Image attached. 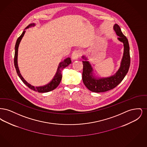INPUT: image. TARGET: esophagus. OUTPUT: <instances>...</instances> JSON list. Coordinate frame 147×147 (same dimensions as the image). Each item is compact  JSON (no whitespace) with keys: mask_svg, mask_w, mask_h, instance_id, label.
I'll use <instances>...</instances> for the list:
<instances>
[{"mask_svg":"<svg viewBox=\"0 0 147 147\" xmlns=\"http://www.w3.org/2000/svg\"><path fill=\"white\" fill-rule=\"evenodd\" d=\"M81 51L79 50H75L73 52L71 55V58L73 60H76L79 56H80Z\"/></svg>","mask_w":147,"mask_h":147,"instance_id":"esophagus-1","label":"esophagus"}]
</instances>
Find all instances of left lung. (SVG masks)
<instances>
[{"label": "left lung", "instance_id": "8db88e82", "mask_svg": "<svg viewBox=\"0 0 147 147\" xmlns=\"http://www.w3.org/2000/svg\"><path fill=\"white\" fill-rule=\"evenodd\" d=\"M113 29L119 36L118 40L123 44L124 50L121 59L120 67L115 74L109 77H97L94 73V69L88 59L85 56H82L83 61V82L85 86L90 91L95 92H105L111 90L117 86L124 79L130 65L129 46L127 38L123 34L121 28L117 24H115Z\"/></svg>", "mask_w": 147, "mask_h": 147}]
</instances>
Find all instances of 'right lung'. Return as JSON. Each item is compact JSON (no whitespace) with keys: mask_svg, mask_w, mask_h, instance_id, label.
<instances>
[{"mask_svg":"<svg viewBox=\"0 0 147 147\" xmlns=\"http://www.w3.org/2000/svg\"><path fill=\"white\" fill-rule=\"evenodd\" d=\"M35 24H31L29 25H28L25 29L24 30V31L22 32V34H21L20 37L17 39V41L15 44V55H14V65L15 67V69L16 70L17 74L18 75V76L20 78L21 80L22 81V82L25 84L26 86H28V88L34 90V91H37L38 92H47L49 91H52L54 89H55L58 86V85L60 83L62 78V71L63 69L65 67H67V66H68L70 63H71L70 58L68 57L67 58H66L65 59H64L63 61L60 62L57 70L56 71V74L55 75V76L53 78V79H52V80L48 84H46L45 85L43 86H35L34 85H32L30 84H29L28 82H27L25 79L22 77L21 76L20 71L19 70V67H18V49H19V46L20 45V43L21 42V40L23 37V36L25 35V32H26V29L30 28L31 27H34L35 26Z\"/></svg>","mask_w":147,"mask_h":147,"instance_id":"add662e5","label":"right lung"}]
</instances>
